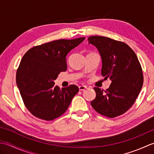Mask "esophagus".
Here are the masks:
<instances>
[{"mask_svg":"<svg viewBox=\"0 0 154 154\" xmlns=\"http://www.w3.org/2000/svg\"><path fill=\"white\" fill-rule=\"evenodd\" d=\"M87 89V87L86 86H83V85H81L79 87V91H84L85 89Z\"/></svg>","mask_w":154,"mask_h":154,"instance_id":"obj_1","label":"esophagus"}]
</instances>
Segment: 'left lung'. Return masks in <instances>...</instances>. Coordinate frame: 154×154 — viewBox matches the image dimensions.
Wrapping results in <instances>:
<instances>
[{"instance_id":"1","label":"left lung","mask_w":154,"mask_h":154,"mask_svg":"<svg viewBox=\"0 0 154 154\" xmlns=\"http://www.w3.org/2000/svg\"><path fill=\"white\" fill-rule=\"evenodd\" d=\"M88 42L96 46L101 55L102 75L112 81L105 93L94 87L96 98L91 106L101 115L119 116L132 107L142 89L141 65L134 51L124 42L100 35L90 36Z\"/></svg>"}]
</instances>
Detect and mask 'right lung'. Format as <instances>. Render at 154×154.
I'll use <instances>...</instances> for the list:
<instances>
[{
	"label": "right lung",
	"mask_w": 154,
	"mask_h": 154,
	"mask_svg": "<svg viewBox=\"0 0 154 154\" xmlns=\"http://www.w3.org/2000/svg\"><path fill=\"white\" fill-rule=\"evenodd\" d=\"M85 38L54 40L30 49L16 71V84L25 106L32 115L50 121L65 112L79 92L75 85L60 89L54 80L67 70L66 56Z\"/></svg>",
	"instance_id": "obj_1"
}]
</instances>
